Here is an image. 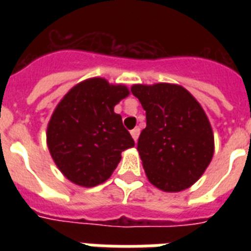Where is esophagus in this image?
<instances>
[{"mask_svg":"<svg viewBox=\"0 0 251 251\" xmlns=\"http://www.w3.org/2000/svg\"><path fill=\"white\" fill-rule=\"evenodd\" d=\"M139 131H141V130H139V127H135V129H133V130H131V131H130V134H131V137H133V139L135 142L138 141V137H139Z\"/></svg>","mask_w":251,"mask_h":251,"instance_id":"obj_1","label":"esophagus"}]
</instances>
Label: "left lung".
<instances>
[{
    "mask_svg": "<svg viewBox=\"0 0 251 251\" xmlns=\"http://www.w3.org/2000/svg\"><path fill=\"white\" fill-rule=\"evenodd\" d=\"M131 92L146 110L138 151L150 182L176 193L191 186L214 155V134L199 102L183 87L134 84Z\"/></svg>",
    "mask_w": 251,
    "mask_h": 251,
    "instance_id": "obj_1",
    "label": "left lung"
}]
</instances>
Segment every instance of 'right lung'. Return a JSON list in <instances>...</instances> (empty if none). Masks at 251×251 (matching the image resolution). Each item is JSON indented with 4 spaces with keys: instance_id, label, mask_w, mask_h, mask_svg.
Masks as SVG:
<instances>
[{
    "instance_id": "obj_1",
    "label": "right lung",
    "mask_w": 251,
    "mask_h": 251,
    "mask_svg": "<svg viewBox=\"0 0 251 251\" xmlns=\"http://www.w3.org/2000/svg\"><path fill=\"white\" fill-rule=\"evenodd\" d=\"M129 95L125 86L91 78L65 95L49 121V152L64 176L79 186L92 187L110 177L121 152L134 147L114 105Z\"/></svg>"
}]
</instances>
